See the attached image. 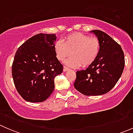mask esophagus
Listing matches in <instances>:
<instances>
[{
  "label": "esophagus",
  "instance_id": "obj_1",
  "mask_svg": "<svg viewBox=\"0 0 133 133\" xmlns=\"http://www.w3.org/2000/svg\"><path fill=\"white\" fill-rule=\"evenodd\" d=\"M69 69H68V68H66V67H64V71L65 72V71H69Z\"/></svg>",
  "mask_w": 133,
  "mask_h": 133
}]
</instances>
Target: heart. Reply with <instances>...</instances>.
Listing matches in <instances>:
<instances>
[{
  "instance_id": "b5f03b06",
  "label": "heart",
  "mask_w": 133,
  "mask_h": 133,
  "mask_svg": "<svg viewBox=\"0 0 133 133\" xmlns=\"http://www.w3.org/2000/svg\"><path fill=\"white\" fill-rule=\"evenodd\" d=\"M56 57L60 61L71 55L73 56L65 61V65L71 68H84L93 64L97 58L100 50V44L95 37L81 33H73L64 38V41H58L54 44Z\"/></svg>"
}]
</instances>
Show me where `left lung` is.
Instances as JSON below:
<instances>
[{
	"label": "left lung",
	"instance_id": "1",
	"mask_svg": "<svg viewBox=\"0 0 133 133\" xmlns=\"http://www.w3.org/2000/svg\"><path fill=\"white\" fill-rule=\"evenodd\" d=\"M98 39L100 50L95 62L76 71L75 89L86 96L104 95L114 88L124 71V53L121 46L100 30L91 31Z\"/></svg>",
	"mask_w": 133,
	"mask_h": 133
}]
</instances>
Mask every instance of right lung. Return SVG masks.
<instances>
[{
  "instance_id": "add662e5",
  "label": "right lung",
  "mask_w": 133,
  "mask_h": 133,
  "mask_svg": "<svg viewBox=\"0 0 133 133\" xmlns=\"http://www.w3.org/2000/svg\"><path fill=\"white\" fill-rule=\"evenodd\" d=\"M55 34H38L18 48L12 65V76L17 91L25 100L42 102L55 89L54 78L63 66L56 57Z\"/></svg>"
}]
</instances>
